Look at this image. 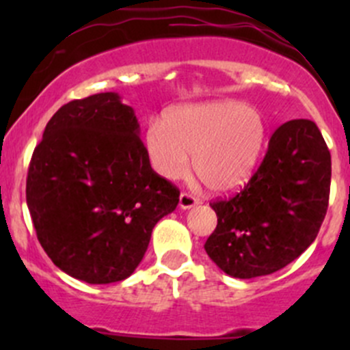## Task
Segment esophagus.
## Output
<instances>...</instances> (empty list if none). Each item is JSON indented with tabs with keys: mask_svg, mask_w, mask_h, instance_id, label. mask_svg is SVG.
Returning a JSON list of instances; mask_svg holds the SVG:
<instances>
[{
	"mask_svg": "<svg viewBox=\"0 0 350 350\" xmlns=\"http://www.w3.org/2000/svg\"><path fill=\"white\" fill-rule=\"evenodd\" d=\"M198 204H200V200L196 196L189 195V193H181V196H179V208L181 210H189V208L198 206Z\"/></svg>",
	"mask_w": 350,
	"mask_h": 350,
	"instance_id": "34e87169",
	"label": "esophagus"
}]
</instances>
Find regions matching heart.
Returning <instances> with one entry per match:
<instances>
[{"mask_svg":"<svg viewBox=\"0 0 350 350\" xmlns=\"http://www.w3.org/2000/svg\"><path fill=\"white\" fill-rule=\"evenodd\" d=\"M266 132L257 108L241 101H206L172 108L162 122H150L144 147L162 178H185L193 155L198 178L213 191H228L252 174Z\"/></svg>","mask_w":350,"mask_h":350,"instance_id":"1","label":"heart"}]
</instances>
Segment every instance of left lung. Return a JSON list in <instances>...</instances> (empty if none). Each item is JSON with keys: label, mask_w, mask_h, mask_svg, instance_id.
<instances>
[{"label": "left lung", "mask_w": 350, "mask_h": 350, "mask_svg": "<svg viewBox=\"0 0 350 350\" xmlns=\"http://www.w3.org/2000/svg\"><path fill=\"white\" fill-rule=\"evenodd\" d=\"M332 161L319 126L291 120L273 133L257 171L232 198L210 203L218 224L210 259L239 280L266 276L301 256L328 208Z\"/></svg>", "instance_id": "left-lung-1"}]
</instances>
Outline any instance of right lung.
I'll use <instances>...</instances> for the list:
<instances>
[{
	"label": "right lung",
	"instance_id": "right-lung-1",
	"mask_svg": "<svg viewBox=\"0 0 350 350\" xmlns=\"http://www.w3.org/2000/svg\"><path fill=\"white\" fill-rule=\"evenodd\" d=\"M179 189L150 167L140 125L118 93L74 100L49 120L27 176V204L52 262L90 284L137 269Z\"/></svg>",
	"mask_w": 350,
	"mask_h": 350
}]
</instances>
